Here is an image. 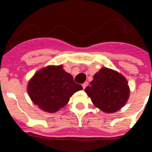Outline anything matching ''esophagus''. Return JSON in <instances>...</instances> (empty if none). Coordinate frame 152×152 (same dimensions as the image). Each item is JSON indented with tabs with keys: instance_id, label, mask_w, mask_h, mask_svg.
Listing matches in <instances>:
<instances>
[{
	"instance_id": "obj_1",
	"label": "esophagus",
	"mask_w": 152,
	"mask_h": 152,
	"mask_svg": "<svg viewBox=\"0 0 152 152\" xmlns=\"http://www.w3.org/2000/svg\"><path fill=\"white\" fill-rule=\"evenodd\" d=\"M88 82H84V83H83V85H82V86H83V89H85V88H87V86H88Z\"/></svg>"
}]
</instances>
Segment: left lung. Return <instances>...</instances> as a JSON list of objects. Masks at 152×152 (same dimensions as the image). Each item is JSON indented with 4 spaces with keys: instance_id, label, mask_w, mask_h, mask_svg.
Returning <instances> with one entry per match:
<instances>
[{
    "instance_id": "left-lung-1",
    "label": "left lung",
    "mask_w": 152,
    "mask_h": 152,
    "mask_svg": "<svg viewBox=\"0 0 152 152\" xmlns=\"http://www.w3.org/2000/svg\"><path fill=\"white\" fill-rule=\"evenodd\" d=\"M85 92L97 108L112 113L122 108L129 98L130 89L127 80L118 72L102 68L94 75Z\"/></svg>"
}]
</instances>
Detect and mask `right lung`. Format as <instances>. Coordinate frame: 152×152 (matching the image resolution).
Here are the masks:
<instances>
[{
	"label": "right lung",
	"mask_w": 152,
	"mask_h": 152,
	"mask_svg": "<svg viewBox=\"0 0 152 152\" xmlns=\"http://www.w3.org/2000/svg\"><path fill=\"white\" fill-rule=\"evenodd\" d=\"M83 89L62 65H48L39 70L27 84V92L34 105L47 113H55L69 102L74 93Z\"/></svg>",
	"instance_id": "right-lung-1"
}]
</instances>
